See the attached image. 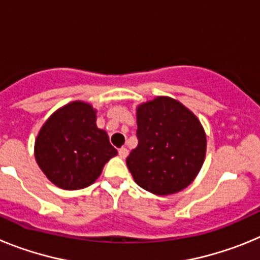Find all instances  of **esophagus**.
<instances>
[{
    "label": "esophagus",
    "instance_id": "34e87169",
    "mask_svg": "<svg viewBox=\"0 0 260 260\" xmlns=\"http://www.w3.org/2000/svg\"><path fill=\"white\" fill-rule=\"evenodd\" d=\"M118 155H119V157H121V158H126V157H127V155H128V150H127V148H119Z\"/></svg>",
    "mask_w": 260,
    "mask_h": 260
}]
</instances>
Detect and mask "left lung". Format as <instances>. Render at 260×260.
Segmentation results:
<instances>
[{"label":"left lung","mask_w":260,"mask_h":260,"mask_svg":"<svg viewBox=\"0 0 260 260\" xmlns=\"http://www.w3.org/2000/svg\"><path fill=\"white\" fill-rule=\"evenodd\" d=\"M137 148L126 158L142 189L155 195L181 191L198 176L207 137L198 117L176 99L157 96L137 108Z\"/></svg>","instance_id":"left-lung-1"}]
</instances>
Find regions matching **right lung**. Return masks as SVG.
<instances>
[{
	"mask_svg": "<svg viewBox=\"0 0 260 260\" xmlns=\"http://www.w3.org/2000/svg\"><path fill=\"white\" fill-rule=\"evenodd\" d=\"M116 155L107 132L96 125V109L80 100L58 108L41 126L35 141L39 168L63 190L92 185Z\"/></svg>",
	"mask_w": 260,
	"mask_h": 260,
	"instance_id": "obj_1",
	"label": "right lung"
}]
</instances>
